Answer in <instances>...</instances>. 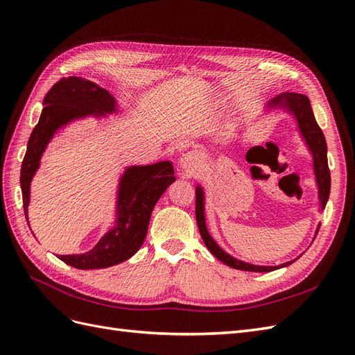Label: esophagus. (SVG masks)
<instances>
[{
	"instance_id": "esophagus-1",
	"label": "esophagus",
	"mask_w": 355,
	"mask_h": 355,
	"mask_svg": "<svg viewBox=\"0 0 355 355\" xmlns=\"http://www.w3.org/2000/svg\"><path fill=\"white\" fill-rule=\"evenodd\" d=\"M202 162H203V157L199 152H189L181 156L180 165L187 174H194L200 168Z\"/></svg>"
}]
</instances>
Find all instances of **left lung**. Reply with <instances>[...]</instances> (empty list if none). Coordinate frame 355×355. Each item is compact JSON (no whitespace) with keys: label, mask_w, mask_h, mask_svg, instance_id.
Masks as SVG:
<instances>
[{"label":"left lung","mask_w":355,"mask_h":355,"mask_svg":"<svg viewBox=\"0 0 355 355\" xmlns=\"http://www.w3.org/2000/svg\"><path fill=\"white\" fill-rule=\"evenodd\" d=\"M268 109H283L295 118L296 123H298V130L301 132V137L304 139L305 144L310 148V153L313 155V168H314V174H315V182H317V189H318V202H320V209H324L329 194H330V171L327 165V146H326V139L322 128L318 127V123L314 118V113L310 105V100H308L306 96L304 94H296V93H284L280 94L279 97L272 98L268 105ZM196 221L200 236L203 239L205 245L209 249V252L218 258L221 262H224L225 266L236 268V270H243V271H255V272H268L279 270L283 267L291 266L292 262L296 259L284 262V264L280 266H255V264H249V262L240 261L230 254H227L224 249L218 246V243L215 242L212 236L208 232L207 227V220H205V191L202 186L196 187ZM320 224L317 225L315 236L318 233ZM315 239V237H314Z\"/></svg>","instance_id":"obj_1"}]
</instances>
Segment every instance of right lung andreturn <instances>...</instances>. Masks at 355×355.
Wrapping results in <instances>:
<instances>
[{"mask_svg":"<svg viewBox=\"0 0 355 355\" xmlns=\"http://www.w3.org/2000/svg\"><path fill=\"white\" fill-rule=\"evenodd\" d=\"M118 112V103L107 89L84 78H62L44 98L37 127L33 128L20 169V187L28 220L31 181L40 168L42 153L54 134L72 121L87 116L101 118ZM175 181L169 161L128 166L121 175L116 198V221L98 243L84 254L59 255L79 270L107 268L131 258L144 242L156 202Z\"/></svg>","mask_w":355,"mask_h":355,"instance_id":"obj_1","label":"right lung"}]
</instances>
